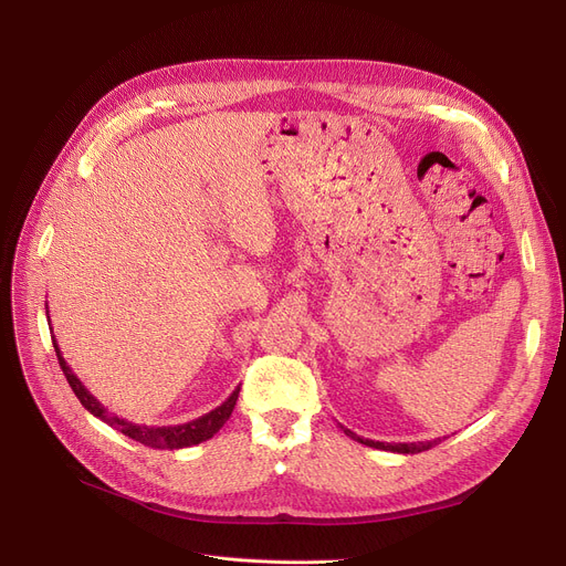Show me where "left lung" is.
<instances>
[{
    "label": "left lung",
    "instance_id": "1",
    "mask_svg": "<svg viewBox=\"0 0 566 566\" xmlns=\"http://www.w3.org/2000/svg\"><path fill=\"white\" fill-rule=\"evenodd\" d=\"M342 427V424H339ZM346 436H350L353 440H358L363 444H367V448H374V450H385V452H397V454H420V452H427L431 448H436V444L440 442V438L436 440H424V442H380V440H369V438H363L358 433H353L350 429L342 427Z\"/></svg>",
    "mask_w": 566,
    "mask_h": 566
}]
</instances>
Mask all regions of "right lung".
Wrapping results in <instances>:
<instances>
[{
    "instance_id": "1",
    "label": "right lung",
    "mask_w": 566,
    "mask_h": 566,
    "mask_svg": "<svg viewBox=\"0 0 566 566\" xmlns=\"http://www.w3.org/2000/svg\"><path fill=\"white\" fill-rule=\"evenodd\" d=\"M45 314H48V303H45ZM50 318V316H48ZM52 333V328H50ZM52 344H54V350H56V360H59V367H62L69 385L73 388L75 397L80 399V403L94 415V418H101L105 424H109L112 429L122 431L124 436L146 444V448H154V450H181V448H192V444H199L208 438H213L222 427L224 422L229 420V415L235 406V399H238V392H241V388H235L227 401H222L216 410L201 415V418L197 420H190L186 424H171V427H146V424H135V422H128L124 418H118V415L109 412L92 392H88L84 388V382L73 374V369L69 367V363L64 360L62 350H59V344L56 339L52 337Z\"/></svg>"
}]
</instances>
